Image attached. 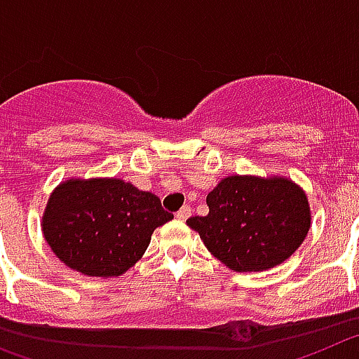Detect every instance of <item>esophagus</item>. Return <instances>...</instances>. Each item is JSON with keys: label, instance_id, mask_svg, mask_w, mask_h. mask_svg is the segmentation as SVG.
<instances>
[{"label": "esophagus", "instance_id": "obj_1", "mask_svg": "<svg viewBox=\"0 0 359 359\" xmlns=\"http://www.w3.org/2000/svg\"><path fill=\"white\" fill-rule=\"evenodd\" d=\"M189 215H191V208H189V205H182V208L175 213V217L179 218V220H186Z\"/></svg>", "mask_w": 359, "mask_h": 359}]
</instances>
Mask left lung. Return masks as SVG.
<instances>
[{
  "label": "left lung",
  "instance_id": "8db88e82",
  "mask_svg": "<svg viewBox=\"0 0 359 359\" xmlns=\"http://www.w3.org/2000/svg\"><path fill=\"white\" fill-rule=\"evenodd\" d=\"M205 202L210 213L188 218V226L215 258L238 273L278 266L309 233L307 195L283 177H226Z\"/></svg>",
  "mask_w": 359,
  "mask_h": 359
}]
</instances>
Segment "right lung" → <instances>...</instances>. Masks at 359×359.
Listing matches in <instances>:
<instances>
[{
    "mask_svg": "<svg viewBox=\"0 0 359 359\" xmlns=\"http://www.w3.org/2000/svg\"><path fill=\"white\" fill-rule=\"evenodd\" d=\"M173 215L154 193L121 179H70L52 191L43 235L55 257L86 276H119Z\"/></svg>",
    "mask_w": 359,
    "mask_h": 359,
    "instance_id": "1",
    "label": "right lung"
}]
</instances>
